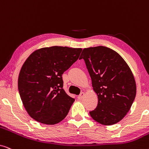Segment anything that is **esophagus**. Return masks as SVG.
<instances>
[{"label": "esophagus", "mask_w": 149, "mask_h": 149, "mask_svg": "<svg viewBox=\"0 0 149 149\" xmlns=\"http://www.w3.org/2000/svg\"><path fill=\"white\" fill-rule=\"evenodd\" d=\"M84 94H85L84 92H81L80 93V95L78 96V100H82L83 96H84Z\"/></svg>", "instance_id": "1"}]
</instances>
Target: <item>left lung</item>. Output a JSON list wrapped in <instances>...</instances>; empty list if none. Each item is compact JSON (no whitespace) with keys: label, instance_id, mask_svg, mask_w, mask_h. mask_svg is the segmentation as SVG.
<instances>
[{"label":"left lung","instance_id":"1","mask_svg":"<svg viewBox=\"0 0 149 149\" xmlns=\"http://www.w3.org/2000/svg\"><path fill=\"white\" fill-rule=\"evenodd\" d=\"M90 75L98 102L89 112L95 121L111 125L130 111L136 94L134 75L127 63L115 51L104 46L85 48L80 56Z\"/></svg>","mask_w":149,"mask_h":149}]
</instances>
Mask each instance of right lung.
Returning <instances> with one entry per match:
<instances>
[{"instance_id": "obj_1", "label": "right lung", "mask_w": 149, "mask_h": 149, "mask_svg": "<svg viewBox=\"0 0 149 149\" xmlns=\"http://www.w3.org/2000/svg\"><path fill=\"white\" fill-rule=\"evenodd\" d=\"M81 48L54 46L34 52L24 63L18 90L32 119L47 125L62 121L74 99L63 89L62 74L78 60Z\"/></svg>"}]
</instances>
